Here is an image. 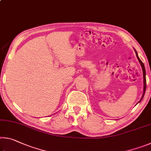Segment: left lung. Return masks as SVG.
Here are the masks:
<instances>
[{
	"label": "left lung",
	"mask_w": 151,
	"mask_h": 151,
	"mask_svg": "<svg viewBox=\"0 0 151 151\" xmlns=\"http://www.w3.org/2000/svg\"><path fill=\"white\" fill-rule=\"evenodd\" d=\"M135 51V53H136V55H137V57L138 58V60H139V63L140 64V65H141V67H142V73H143V85H144V86H143V94H142V96L141 97V99H140V100L138 102V103H140V101H142V99H143V96H144V94L145 93V91H146V86H147V82H146V70H145V65L142 62L141 60L139 57V56H138L137 54V52L136 51V50L134 49Z\"/></svg>",
	"instance_id": "obj_1"
}]
</instances>
